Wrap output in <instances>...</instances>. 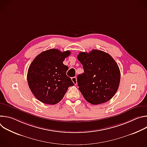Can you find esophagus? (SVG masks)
<instances>
[{
	"label": "esophagus",
	"instance_id": "34e87169",
	"mask_svg": "<svg viewBox=\"0 0 147 147\" xmlns=\"http://www.w3.org/2000/svg\"><path fill=\"white\" fill-rule=\"evenodd\" d=\"M71 80L73 82V83L75 85H76L77 84V78L76 77H72L71 78Z\"/></svg>",
	"mask_w": 147,
	"mask_h": 147
}]
</instances>
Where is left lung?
Masks as SVG:
<instances>
[{
  "mask_svg": "<svg viewBox=\"0 0 147 147\" xmlns=\"http://www.w3.org/2000/svg\"><path fill=\"white\" fill-rule=\"evenodd\" d=\"M84 73L77 77L78 89L84 98L92 105L111 99L119 86L120 72L113 57L108 53L94 49L81 52L77 56Z\"/></svg>",
  "mask_w": 147,
  "mask_h": 147,
  "instance_id": "8db88e82",
  "label": "left lung"
}]
</instances>
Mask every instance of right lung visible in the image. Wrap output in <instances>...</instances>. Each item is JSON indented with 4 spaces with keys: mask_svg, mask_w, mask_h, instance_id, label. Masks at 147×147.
I'll use <instances>...</instances> for the list:
<instances>
[{
    "mask_svg": "<svg viewBox=\"0 0 147 147\" xmlns=\"http://www.w3.org/2000/svg\"><path fill=\"white\" fill-rule=\"evenodd\" d=\"M70 55L69 51L61 52L51 49L40 53L32 61L28 70L27 81L32 93L41 102L57 103L68 88L74 85L66 75L68 66L63 63Z\"/></svg>",
    "mask_w": 147,
    "mask_h": 147,
    "instance_id": "1",
    "label": "right lung"
}]
</instances>
